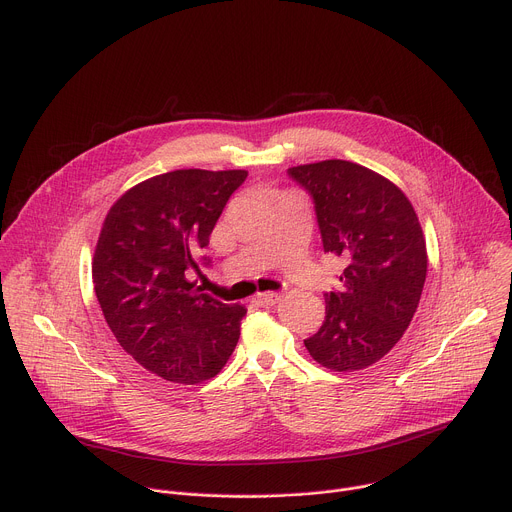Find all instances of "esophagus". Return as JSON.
Wrapping results in <instances>:
<instances>
[{
    "mask_svg": "<svg viewBox=\"0 0 512 512\" xmlns=\"http://www.w3.org/2000/svg\"><path fill=\"white\" fill-rule=\"evenodd\" d=\"M279 294H275V291H267V294H259L253 298V304L255 306H261V308H267V306H275L279 302Z\"/></svg>",
    "mask_w": 512,
    "mask_h": 512,
    "instance_id": "34e87169",
    "label": "esophagus"
}]
</instances>
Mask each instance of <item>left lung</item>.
Here are the masks:
<instances>
[{
  "mask_svg": "<svg viewBox=\"0 0 512 512\" xmlns=\"http://www.w3.org/2000/svg\"><path fill=\"white\" fill-rule=\"evenodd\" d=\"M314 200L326 253L344 257L342 287L324 294L326 320L304 344L322 367L367 369L405 334L417 310L427 251L407 196L381 174L324 160L287 170Z\"/></svg>",
  "mask_w": 512,
  "mask_h": 512,
  "instance_id": "1",
  "label": "left lung"
}]
</instances>
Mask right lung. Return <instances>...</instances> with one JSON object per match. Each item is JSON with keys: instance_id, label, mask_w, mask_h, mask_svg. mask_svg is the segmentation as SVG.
<instances>
[{"instance_id": "1", "label": "right lung", "mask_w": 512, "mask_h": 512, "mask_svg": "<svg viewBox=\"0 0 512 512\" xmlns=\"http://www.w3.org/2000/svg\"><path fill=\"white\" fill-rule=\"evenodd\" d=\"M245 170H174L127 190L107 212L93 283L117 342L143 369L182 385L221 373L247 310L218 302L188 271ZM210 265L208 257H200Z\"/></svg>"}]
</instances>
